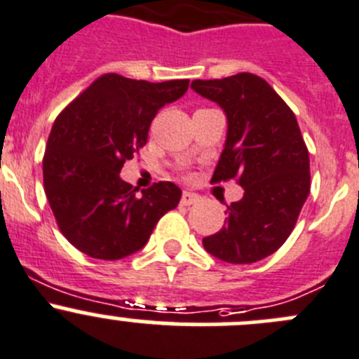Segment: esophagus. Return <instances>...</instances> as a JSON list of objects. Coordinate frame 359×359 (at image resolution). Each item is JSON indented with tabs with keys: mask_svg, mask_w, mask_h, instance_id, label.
I'll return each mask as SVG.
<instances>
[{
	"mask_svg": "<svg viewBox=\"0 0 359 359\" xmlns=\"http://www.w3.org/2000/svg\"><path fill=\"white\" fill-rule=\"evenodd\" d=\"M196 201H200V196H198V194H194V193H189V191H184L182 198H180V205H184V207L194 205Z\"/></svg>",
	"mask_w": 359,
	"mask_h": 359,
	"instance_id": "obj_1",
	"label": "esophagus"
}]
</instances>
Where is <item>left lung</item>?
Segmentation results:
<instances>
[{"instance_id":"1","label":"left lung","mask_w":359,"mask_h":359,"mask_svg":"<svg viewBox=\"0 0 359 359\" xmlns=\"http://www.w3.org/2000/svg\"><path fill=\"white\" fill-rule=\"evenodd\" d=\"M191 87L217 103L228 135L210 182L236 179L243 198L226 208L224 226L203 238L219 259L249 264L287 240L311 193V161L293 110L254 73L193 80Z\"/></svg>"}]
</instances>
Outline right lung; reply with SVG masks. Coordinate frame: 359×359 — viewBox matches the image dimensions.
Instances as JSON below:
<instances>
[{
    "instance_id": "right-lung-1",
    "label": "right lung",
    "mask_w": 359,
    "mask_h": 359,
    "mask_svg": "<svg viewBox=\"0 0 359 359\" xmlns=\"http://www.w3.org/2000/svg\"><path fill=\"white\" fill-rule=\"evenodd\" d=\"M189 80L147 82L117 73L98 76L54 121L43 156V187L62 235L96 259H123L147 243L179 205L173 182L138 187L119 177L124 161L147 144L149 126Z\"/></svg>"
}]
</instances>
